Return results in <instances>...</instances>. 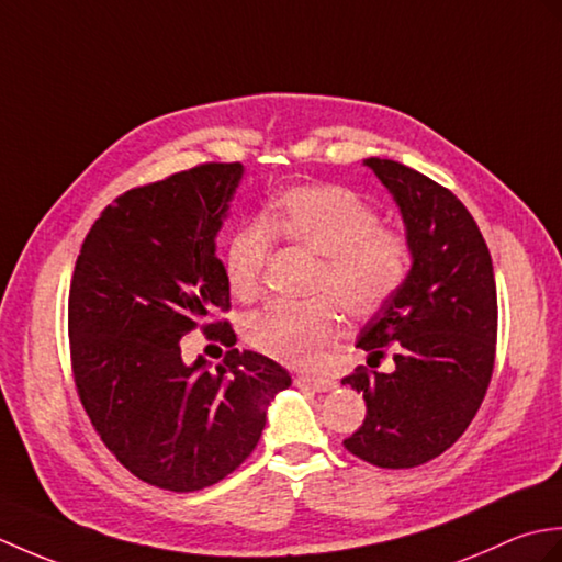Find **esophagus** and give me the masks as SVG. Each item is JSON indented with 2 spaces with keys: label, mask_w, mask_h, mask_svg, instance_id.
<instances>
[{
  "label": "esophagus",
  "mask_w": 562,
  "mask_h": 562,
  "mask_svg": "<svg viewBox=\"0 0 562 562\" xmlns=\"http://www.w3.org/2000/svg\"><path fill=\"white\" fill-rule=\"evenodd\" d=\"M294 384L304 386V389H312L316 393H326V391L336 389V381H330L326 376H296Z\"/></svg>",
  "instance_id": "34e87169"
}]
</instances>
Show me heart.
<instances>
[{
    "mask_svg": "<svg viewBox=\"0 0 562 562\" xmlns=\"http://www.w3.org/2000/svg\"><path fill=\"white\" fill-rule=\"evenodd\" d=\"M318 256L316 290L330 292L355 318L376 314L411 268L408 241L381 226L379 212L350 188L312 183L274 198L262 222L238 229L224 250V278L238 300L260 290L272 235ZM340 333V312L330 300L270 304L246 324V338L260 352L290 367H314Z\"/></svg>",
    "mask_w": 562,
    "mask_h": 562,
    "instance_id": "heart-1",
    "label": "heart"
}]
</instances>
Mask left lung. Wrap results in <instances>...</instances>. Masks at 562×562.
I'll return each instance as SVG.
<instances>
[{
  "mask_svg": "<svg viewBox=\"0 0 562 562\" xmlns=\"http://www.w3.org/2000/svg\"><path fill=\"white\" fill-rule=\"evenodd\" d=\"M362 164L396 202L411 268L357 338L369 367L391 350L393 372L342 379L367 403L362 427L342 445L379 469H415L465 432L491 384L495 272L479 224L451 190L398 161Z\"/></svg>",
  "mask_w": 562,
  "mask_h": 562,
  "instance_id": "left-lung-1",
  "label": "left lung"
}]
</instances>
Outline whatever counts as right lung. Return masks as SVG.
<instances>
[{
  "label": "right lung",
  "mask_w": 562,
  "mask_h": 562,
  "mask_svg": "<svg viewBox=\"0 0 562 562\" xmlns=\"http://www.w3.org/2000/svg\"><path fill=\"white\" fill-rule=\"evenodd\" d=\"M241 164H205L127 190L83 238L69 288V348L79 398L115 459L139 481L193 493L220 483L266 427L284 367L229 350L212 369L183 362L195 326L234 345L217 236Z\"/></svg>",
  "instance_id": "obj_1"
}]
</instances>
